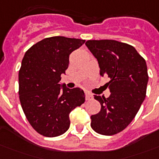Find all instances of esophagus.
Wrapping results in <instances>:
<instances>
[{
	"label": "esophagus",
	"mask_w": 159,
	"mask_h": 159,
	"mask_svg": "<svg viewBox=\"0 0 159 159\" xmlns=\"http://www.w3.org/2000/svg\"><path fill=\"white\" fill-rule=\"evenodd\" d=\"M86 100L87 101H89V100H92V98H93V97H92V94H90L89 92H86Z\"/></svg>",
	"instance_id": "obj_1"
}]
</instances>
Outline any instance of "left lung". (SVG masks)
<instances>
[{"label":"left lung","mask_w":159,"mask_h":159,"mask_svg":"<svg viewBox=\"0 0 159 159\" xmlns=\"http://www.w3.org/2000/svg\"><path fill=\"white\" fill-rule=\"evenodd\" d=\"M88 49L99 63L100 75L110 77V97L94 95L101 103L99 113L91 116L97 133L113 135L129 125L146 96L148 82L145 60L133 46L116 40H88Z\"/></svg>","instance_id":"obj_1"}]
</instances>
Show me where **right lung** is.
I'll return each instance as SVG.
<instances>
[{
  "label": "right lung",
  "instance_id": "right-lung-1",
  "mask_svg": "<svg viewBox=\"0 0 159 159\" xmlns=\"http://www.w3.org/2000/svg\"><path fill=\"white\" fill-rule=\"evenodd\" d=\"M85 40L53 36L43 39L25 53L19 72L20 101L26 118L39 134L56 137L69 129V114L85 102L79 87L60 84L69 55Z\"/></svg>",
  "mask_w": 159,
  "mask_h": 159
}]
</instances>
